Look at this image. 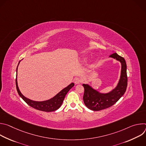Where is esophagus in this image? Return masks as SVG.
Returning <instances> with one entry per match:
<instances>
[{
    "label": "esophagus",
    "mask_w": 146,
    "mask_h": 146,
    "mask_svg": "<svg viewBox=\"0 0 146 146\" xmlns=\"http://www.w3.org/2000/svg\"><path fill=\"white\" fill-rule=\"evenodd\" d=\"M74 81L75 84H80L81 82V79L79 78H76L74 79Z\"/></svg>",
    "instance_id": "34e87169"
}]
</instances>
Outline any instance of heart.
I'll use <instances>...</instances> for the list:
<instances>
[{"instance_id": "obj_1", "label": "heart", "mask_w": 146, "mask_h": 146, "mask_svg": "<svg viewBox=\"0 0 146 146\" xmlns=\"http://www.w3.org/2000/svg\"><path fill=\"white\" fill-rule=\"evenodd\" d=\"M88 60V56H84L82 58V59H81V61L82 62H86Z\"/></svg>"}]
</instances>
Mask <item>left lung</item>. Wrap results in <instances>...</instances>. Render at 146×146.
Masks as SVG:
<instances>
[{
  "instance_id": "1",
  "label": "left lung",
  "mask_w": 146,
  "mask_h": 146,
  "mask_svg": "<svg viewBox=\"0 0 146 146\" xmlns=\"http://www.w3.org/2000/svg\"><path fill=\"white\" fill-rule=\"evenodd\" d=\"M113 52L109 57L119 62L121 65L120 77L116 87L108 92L103 93L89 84H82L84 88L83 100L86 107L91 110L99 111L113 106L126 91L128 81L126 62L123 58Z\"/></svg>"
}]
</instances>
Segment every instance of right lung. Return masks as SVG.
I'll return each instance as SVG.
<instances>
[{
    "label": "right lung",
    "instance_id": "obj_1",
    "mask_svg": "<svg viewBox=\"0 0 146 146\" xmlns=\"http://www.w3.org/2000/svg\"><path fill=\"white\" fill-rule=\"evenodd\" d=\"M21 60L19 62L18 65L16 70V80H15V84L16 88L18 92V95L20 96L28 105L31 106L32 108L36 109L37 110L46 111V112H51L56 110L58 109L62 105V103L65 99V97L68 91L74 86L73 82H72L68 87H65L63 90H62L59 92H58L56 95H55L54 97L51 98L50 99L43 100V101H35L31 100L27 97H25L21 92L18 86V82H17V70L18 66L20 63Z\"/></svg>",
    "mask_w": 146,
    "mask_h": 146
}]
</instances>
